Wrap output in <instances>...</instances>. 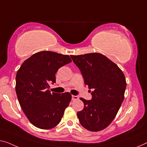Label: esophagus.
I'll use <instances>...</instances> for the list:
<instances>
[{
  "mask_svg": "<svg viewBox=\"0 0 147 147\" xmlns=\"http://www.w3.org/2000/svg\"><path fill=\"white\" fill-rule=\"evenodd\" d=\"M78 97L77 96H74V95L72 96V100H78Z\"/></svg>",
  "mask_w": 147,
  "mask_h": 147,
  "instance_id": "1",
  "label": "esophagus"
}]
</instances>
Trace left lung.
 I'll return each instance as SVG.
<instances>
[{"label":"left lung","mask_w":147,"mask_h":147,"mask_svg":"<svg viewBox=\"0 0 147 147\" xmlns=\"http://www.w3.org/2000/svg\"><path fill=\"white\" fill-rule=\"evenodd\" d=\"M79 69L92 99H80L84 109L78 111L80 124L86 129L99 131L114 119L124 99L126 81L121 70L104 55L98 53L71 55Z\"/></svg>","instance_id":"left-lung-1"}]
</instances>
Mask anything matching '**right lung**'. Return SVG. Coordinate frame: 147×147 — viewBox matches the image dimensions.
I'll return each instance as SVG.
<instances>
[{"label": "right lung", "instance_id": "1", "mask_svg": "<svg viewBox=\"0 0 147 147\" xmlns=\"http://www.w3.org/2000/svg\"><path fill=\"white\" fill-rule=\"evenodd\" d=\"M67 55L53 51L36 53L22 63L17 72L16 92L22 109L36 127L49 129L59 123L71 100L69 92L51 93L59 68L71 62Z\"/></svg>", "mask_w": 147, "mask_h": 147}]
</instances>
